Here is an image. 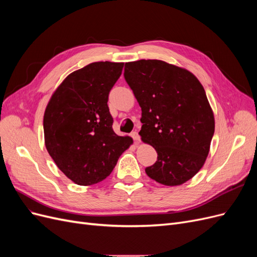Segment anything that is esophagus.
I'll use <instances>...</instances> for the list:
<instances>
[{
	"instance_id": "obj_1",
	"label": "esophagus",
	"mask_w": 257,
	"mask_h": 257,
	"mask_svg": "<svg viewBox=\"0 0 257 257\" xmlns=\"http://www.w3.org/2000/svg\"><path fill=\"white\" fill-rule=\"evenodd\" d=\"M131 136H132V138H133L136 143H139V142H141V136H139V134L137 133L136 131H135V132H132Z\"/></svg>"
}]
</instances>
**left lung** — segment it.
<instances>
[{
  "label": "left lung",
  "mask_w": 257,
  "mask_h": 257,
  "mask_svg": "<svg viewBox=\"0 0 257 257\" xmlns=\"http://www.w3.org/2000/svg\"><path fill=\"white\" fill-rule=\"evenodd\" d=\"M124 78L142 107V141L158 161L146 168L157 182L180 185L204 166L214 134V116L199 80L161 60L125 63Z\"/></svg>",
  "instance_id": "8db88e82"
}]
</instances>
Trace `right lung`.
Wrapping results in <instances>:
<instances>
[{"mask_svg": "<svg viewBox=\"0 0 257 257\" xmlns=\"http://www.w3.org/2000/svg\"><path fill=\"white\" fill-rule=\"evenodd\" d=\"M123 65L94 62L73 72L54 91L46 107V148L61 172L76 184L103 181L133 144L131 137L114 133L107 105Z\"/></svg>", "mask_w": 257, "mask_h": 257, "instance_id": "add662e5", "label": "right lung"}]
</instances>
